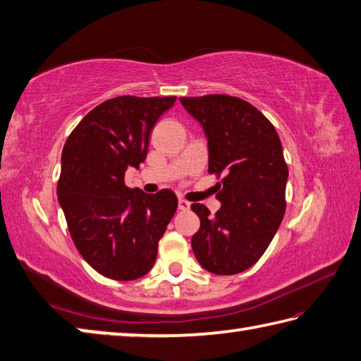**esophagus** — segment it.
I'll use <instances>...</instances> for the list:
<instances>
[{
  "instance_id": "34e87169",
  "label": "esophagus",
  "mask_w": 361,
  "mask_h": 361,
  "mask_svg": "<svg viewBox=\"0 0 361 361\" xmlns=\"http://www.w3.org/2000/svg\"><path fill=\"white\" fill-rule=\"evenodd\" d=\"M189 207H190V203L188 200H183V199L178 200V209L186 211V209H189Z\"/></svg>"
}]
</instances>
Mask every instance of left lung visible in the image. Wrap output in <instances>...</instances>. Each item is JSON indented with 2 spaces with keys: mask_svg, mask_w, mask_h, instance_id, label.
Wrapping results in <instances>:
<instances>
[{
  "mask_svg": "<svg viewBox=\"0 0 361 361\" xmlns=\"http://www.w3.org/2000/svg\"><path fill=\"white\" fill-rule=\"evenodd\" d=\"M181 104L202 123L208 137V172L221 181L211 216L200 203L190 209L200 228L192 236L194 255L204 269L233 275L263 257L286 209L288 166L274 125L243 98L211 94L181 97Z\"/></svg>",
  "mask_w": 361,
  "mask_h": 361,
  "instance_id": "left-lung-1",
  "label": "left lung"
}]
</instances>
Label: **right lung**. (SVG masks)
<instances>
[{"instance_id":"1","label":"right lung","mask_w":361,"mask_h":361,"mask_svg":"<svg viewBox=\"0 0 361 361\" xmlns=\"http://www.w3.org/2000/svg\"><path fill=\"white\" fill-rule=\"evenodd\" d=\"M176 97L123 95L92 109L62 150L58 199L72 241L104 277H144L178 199L171 189L144 194L125 185V171L147 158L150 133Z\"/></svg>"}]
</instances>
